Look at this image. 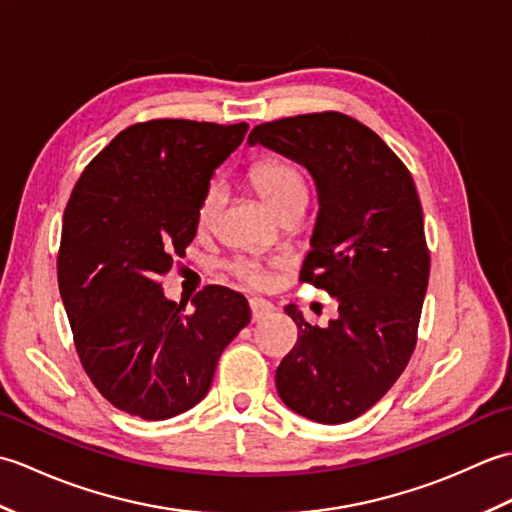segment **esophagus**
I'll use <instances>...</instances> for the list:
<instances>
[{"mask_svg":"<svg viewBox=\"0 0 512 512\" xmlns=\"http://www.w3.org/2000/svg\"><path fill=\"white\" fill-rule=\"evenodd\" d=\"M273 312H275V308H273V303H270V301L259 299V297L250 299V317H253V323L268 319Z\"/></svg>","mask_w":512,"mask_h":512,"instance_id":"obj_1","label":"esophagus"}]
</instances>
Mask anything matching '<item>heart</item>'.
<instances>
[{"mask_svg":"<svg viewBox=\"0 0 512 512\" xmlns=\"http://www.w3.org/2000/svg\"><path fill=\"white\" fill-rule=\"evenodd\" d=\"M250 182H253L257 193L262 195V200L275 213H279L290 202H299V200L306 202L308 198V184L301 167L297 162H292L290 158H284V156H268L264 160H259L257 165L250 169ZM220 206H222V189L220 184L213 182L211 187L206 189L204 198L198 206L200 228H209L213 224ZM233 273L239 279H244L246 284H253V286H264L268 281L266 268L259 262H253V259H242V262L233 264Z\"/></svg>","mask_w":512,"mask_h":512,"instance_id":"heart-1","label":"heart"}]
</instances>
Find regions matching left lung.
<instances>
[{"label": "left lung", "mask_w": 512, "mask_h": 512, "mask_svg": "<svg viewBox=\"0 0 512 512\" xmlns=\"http://www.w3.org/2000/svg\"><path fill=\"white\" fill-rule=\"evenodd\" d=\"M257 143L312 173L319 215L301 281L339 306L325 328L286 306L299 336L277 367L279 398L308 420L350 422L387 394L416 347L431 266L416 184L383 138L341 112L262 123L248 136Z\"/></svg>", "instance_id": "left-lung-1"}]
</instances>
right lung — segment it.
Instances as JSON below:
<instances>
[{"label":"right lung","instance_id":"1","mask_svg":"<svg viewBox=\"0 0 512 512\" xmlns=\"http://www.w3.org/2000/svg\"><path fill=\"white\" fill-rule=\"evenodd\" d=\"M246 132V123H136L74 184L59 292L85 374L129 416L167 420L198 405L224 347L250 321L248 301L231 288L206 286L187 314L158 281L193 242L213 173Z\"/></svg>","mask_w":512,"mask_h":512}]
</instances>
